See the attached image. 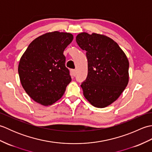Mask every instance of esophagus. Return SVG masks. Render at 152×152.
<instances>
[{
	"label": "esophagus",
	"instance_id": "esophagus-1",
	"mask_svg": "<svg viewBox=\"0 0 152 152\" xmlns=\"http://www.w3.org/2000/svg\"><path fill=\"white\" fill-rule=\"evenodd\" d=\"M71 72H72V76H75V75H76V70H71Z\"/></svg>",
	"mask_w": 152,
	"mask_h": 152
}]
</instances>
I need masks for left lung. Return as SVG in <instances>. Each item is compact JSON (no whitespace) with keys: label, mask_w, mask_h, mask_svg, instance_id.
I'll return each instance as SVG.
<instances>
[{"label":"left lung","mask_w":152,"mask_h":152,"mask_svg":"<svg viewBox=\"0 0 152 152\" xmlns=\"http://www.w3.org/2000/svg\"><path fill=\"white\" fill-rule=\"evenodd\" d=\"M76 40L88 59V76L81 84L83 95L93 106L104 108L127 86L129 61L118 44L104 35L82 33Z\"/></svg>","instance_id":"1"}]
</instances>
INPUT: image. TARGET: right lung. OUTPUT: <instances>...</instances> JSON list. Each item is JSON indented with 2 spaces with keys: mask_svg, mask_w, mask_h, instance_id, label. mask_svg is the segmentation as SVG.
I'll return each mask as SVG.
<instances>
[{
  "mask_svg": "<svg viewBox=\"0 0 152 152\" xmlns=\"http://www.w3.org/2000/svg\"><path fill=\"white\" fill-rule=\"evenodd\" d=\"M72 40L70 33L55 31L28 45L19 61L18 73L23 88L34 101L48 106L63 95L72 80L63 51Z\"/></svg>",
  "mask_w": 152,
  "mask_h": 152,
  "instance_id": "add662e5",
  "label": "right lung"
}]
</instances>
